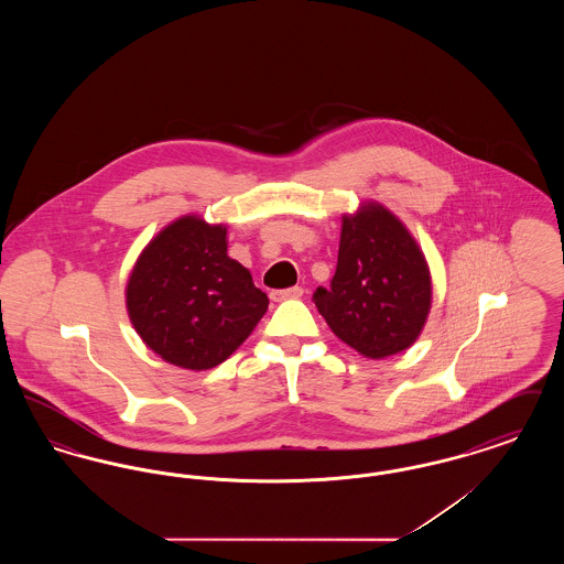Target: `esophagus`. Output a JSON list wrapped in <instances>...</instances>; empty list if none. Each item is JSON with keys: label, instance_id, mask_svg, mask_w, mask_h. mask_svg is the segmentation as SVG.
Wrapping results in <instances>:
<instances>
[{"label": "esophagus", "instance_id": "esophagus-1", "mask_svg": "<svg viewBox=\"0 0 564 564\" xmlns=\"http://www.w3.org/2000/svg\"><path fill=\"white\" fill-rule=\"evenodd\" d=\"M304 290L302 288H290V290H272L270 292V300L272 302H283V300H297L302 297Z\"/></svg>", "mask_w": 564, "mask_h": 564}]
</instances>
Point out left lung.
I'll use <instances>...</instances> for the list:
<instances>
[{"label": "left lung", "mask_w": 564, "mask_h": 564, "mask_svg": "<svg viewBox=\"0 0 564 564\" xmlns=\"http://www.w3.org/2000/svg\"><path fill=\"white\" fill-rule=\"evenodd\" d=\"M329 329L370 359L414 345L431 308V274L421 247L378 203L343 217L329 290L313 294Z\"/></svg>", "instance_id": "1"}]
</instances>
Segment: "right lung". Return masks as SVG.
Returning <instances> with one entry per match:
<instances>
[{
	"label": "right lung",
	"mask_w": 564,
	"mask_h": 564,
	"mask_svg": "<svg viewBox=\"0 0 564 564\" xmlns=\"http://www.w3.org/2000/svg\"><path fill=\"white\" fill-rule=\"evenodd\" d=\"M226 251V226L184 215L137 258L127 311L141 340L164 361L186 370L215 368L264 317L269 297Z\"/></svg>",
	"instance_id": "obj_1"
}]
</instances>
